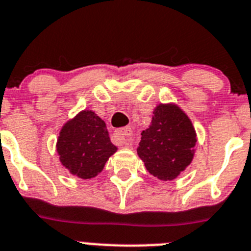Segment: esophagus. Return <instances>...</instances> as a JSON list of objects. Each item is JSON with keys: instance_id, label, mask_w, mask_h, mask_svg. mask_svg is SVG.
Returning <instances> with one entry per match:
<instances>
[{"instance_id": "34e87169", "label": "esophagus", "mask_w": 251, "mask_h": 251, "mask_svg": "<svg viewBox=\"0 0 251 251\" xmlns=\"http://www.w3.org/2000/svg\"><path fill=\"white\" fill-rule=\"evenodd\" d=\"M131 129L130 127H124V129L116 130L112 135V140L116 144L120 145H130L131 144Z\"/></svg>"}]
</instances>
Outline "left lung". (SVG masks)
<instances>
[{"label": "left lung", "instance_id": "8db88e82", "mask_svg": "<svg viewBox=\"0 0 251 251\" xmlns=\"http://www.w3.org/2000/svg\"><path fill=\"white\" fill-rule=\"evenodd\" d=\"M195 144L197 132L189 116L175 103H159L142 132L138 155L149 174L171 181L191 163Z\"/></svg>", "mask_w": 251, "mask_h": 251}]
</instances>
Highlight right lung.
<instances>
[{
    "label": "right lung",
    "mask_w": 251,
    "mask_h": 251,
    "mask_svg": "<svg viewBox=\"0 0 251 251\" xmlns=\"http://www.w3.org/2000/svg\"><path fill=\"white\" fill-rule=\"evenodd\" d=\"M56 148L61 165L83 180L100 174L108 158L117 151V147L111 143L106 122L89 109L80 111L65 122Z\"/></svg>",
    "instance_id": "obj_1"
}]
</instances>
